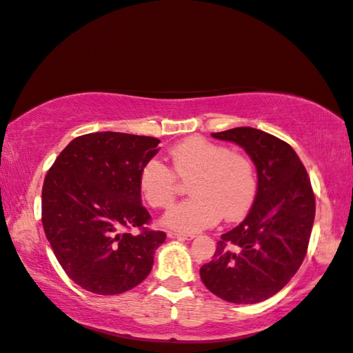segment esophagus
<instances>
[{
	"label": "esophagus",
	"instance_id": "esophagus-1",
	"mask_svg": "<svg viewBox=\"0 0 353 353\" xmlns=\"http://www.w3.org/2000/svg\"><path fill=\"white\" fill-rule=\"evenodd\" d=\"M168 237L169 239H179V240H192L196 236L194 234H181V232H168Z\"/></svg>",
	"mask_w": 353,
	"mask_h": 353
}]
</instances>
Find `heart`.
Wrapping results in <instances>:
<instances>
[{"instance_id": "heart-1", "label": "heart", "mask_w": 353, "mask_h": 353, "mask_svg": "<svg viewBox=\"0 0 353 353\" xmlns=\"http://www.w3.org/2000/svg\"><path fill=\"white\" fill-rule=\"evenodd\" d=\"M170 168L146 161L139 172V189L154 208H166L175 199L176 176L189 182L192 198L170 208L161 225L184 234L198 232L219 222L245 216L256 196V174L248 157L203 137H189L168 154Z\"/></svg>"}]
</instances>
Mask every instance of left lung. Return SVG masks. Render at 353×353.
<instances>
[{
    "mask_svg": "<svg viewBox=\"0 0 353 353\" xmlns=\"http://www.w3.org/2000/svg\"><path fill=\"white\" fill-rule=\"evenodd\" d=\"M239 145L255 164L252 208L222 234L199 275L211 293L232 303H258L288 284L307 254L316 201L307 170L288 143L250 127L213 132Z\"/></svg>",
    "mask_w": 353,
    "mask_h": 353,
    "instance_id": "left-lung-1",
    "label": "left lung"
}]
</instances>
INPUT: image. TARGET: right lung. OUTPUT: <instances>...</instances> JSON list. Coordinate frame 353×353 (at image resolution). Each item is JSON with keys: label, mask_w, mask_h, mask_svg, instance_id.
<instances>
[{"label": "right lung", "mask_w": 353, "mask_h": 353, "mask_svg": "<svg viewBox=\"0 0 353 353\" xmlns=\"http://www.w3.org/2000/svg\"><path fill=\"white\" fill-rule=\"evenodd\" d=\"M155 137L103 131L74 139L45 176L42 223L54 255L77 285L119 294L150 275L161 231L142 228L139 172L160 151Z\"/></svg>", "instance_id": "1"}]
</instances>
